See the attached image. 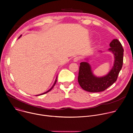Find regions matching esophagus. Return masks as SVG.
<instances>
[{"instance_id": "1", "label": "esophagus", "mask_w": 133, "mask_h": 133, "mask_svg": "<svg viewBox=\"0 0 133 133\" xmlns=\"http://www.w3.org/2000/svg\"><path fill=\"white\" fill-rule=\"evenodd\" d=\"M80 60V57H75L74 58V61L75 62H78V61H79Z\"/></svg>"}]
</instances>
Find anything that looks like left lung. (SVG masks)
Segmentation results:
<instances>
[{
  "instance_id": "8db88e82",
  "label": "left lung",
  "mask_w": 133,
  "mask_h": 133,
  "mask_svg": "<svg viewBox=\"0 0 133 133\" xmlns=\"http://www.w3.org/2000/svg\"><path fill=\"white\" fill-rule=\"evenodd\" d=\"M110 46L109 51L114 55V62L112 68L105 76L101 77L95 76L89 63L87 62L80 63L78 81L85 91L90 92L103 91L116 81L123 66L124 49L117 39H113Z\"/></svg>"
}]
</instances>
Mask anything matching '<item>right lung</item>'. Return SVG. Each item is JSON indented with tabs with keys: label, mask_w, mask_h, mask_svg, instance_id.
I'll return each mask as SVG.
<instances>
[{
	"label": "right lung",
	"mask_w": 133,
	"mask_h": 133,
	"mask_svg": "<svg viewBox=\"0 0 133 133\" xmlns=\"http://www.w3.org/2000/svg\"><path fill=\"white\" fill-rule=\"evenodd\" d=\"M21 36V35H20L19 37V38H19ZM57 77H56V80H55V82H54V84L53 85V86L51 87V89H50V90H49L48 91H46V92H44V93H43V94H41V95H37V96H40V95H43V94H46V93H48V92H49L50 91H51L52 89H53V88L54 87V86L55 85V84H56V81H57Z\"/></svg>",
	"instance_id": "add662e5"
}]
</instances>
